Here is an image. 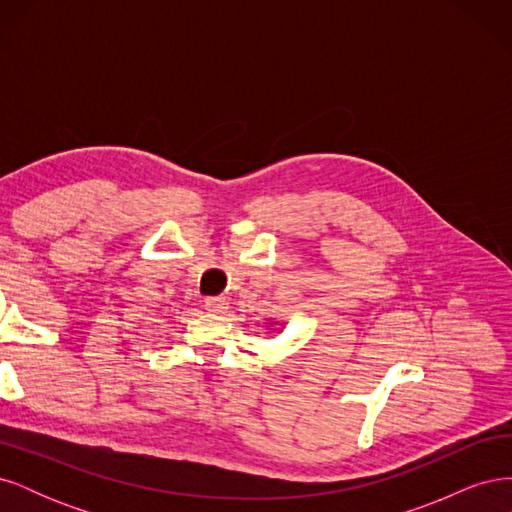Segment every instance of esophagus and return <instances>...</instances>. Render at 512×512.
I'll return each instance as SVG.
<instances>
[{"label": "esophagus", "mask_w": 512, "mask_h": 512, "mask_svg": "<svg viewBox=\"0 0 512 512\" xmlns=\"http://www.w3.org/2000/svg\"><path fill=\"white\" fill-rule=\"evenodd\" d=\"M205 307L209 309V312H213V314H224L226 309H228V301L224 297H209L205 301Z\"/></svg>", "instance_id": "1"}]
</instances>
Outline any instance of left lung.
I'll return each instance as SVG.
<instances>
[{
	"instance_id": "1",
	"label": "left lung",
	"mask_w": 512,
	"mask_h": 512,
	"mask_svg": "<svg viewBox=\"0 0 512 512\" xmlns=\"http://www.w3.org/2000/svg\"><path fill=\"white\" fill-rule=\"evenodd\" d=\"M267 327L273 331V329L277 327V322H275V320H269V322H267Z\"/></svg>"
}]
</instances>
